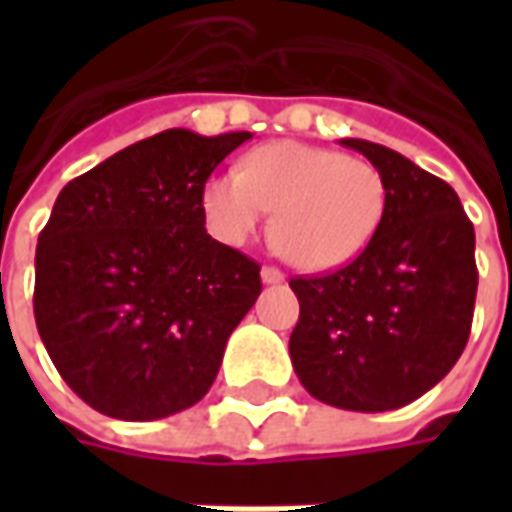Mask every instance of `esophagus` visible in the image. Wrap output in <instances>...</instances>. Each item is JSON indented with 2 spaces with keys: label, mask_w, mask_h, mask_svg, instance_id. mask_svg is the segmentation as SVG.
I'll return each mask as SVG.
<instances>
[{
  "label": "esophagus",
  "mask_w": 512,
  "mask_h": 512,
  "mask_svg": "<svg viewBox=\"0 0 512 512\" xmlns=\"http://www.w3.org/2000/svg\"><path fill=\"white\" fill-rule=\"evenodd\" d=\"M260 277H263V282H266V285H279V282L285 279V274H282V271L274 266H263Z\"/></svg>",
  "instance_id": "34e87169"
}]
</instances>
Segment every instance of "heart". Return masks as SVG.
Segmentation results:
<instances>
[{
  "instance_id": "heart-1",
  "label": "heart",
  "mask_w": 512,
  "mask_h": 512,
  "mask_svg": "<svg viewBox=\"0 0 512 512\" xmlns=\"http://www.w3.org/2000/svg\"><path fill=\"white\" fill-rule=\"evenodd\" d=\"M389 189L367 158L307 142H268L238 169L219 172L202 189L211 230L227 244H244L277 211L271 241L304 271H332L351 263L386 216Z\"/></svg>"
}]
</instances>
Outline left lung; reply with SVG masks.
<instances>
[{
  "label": "left lung",
  "mask_w": 512,
  "mask_h": 512,
  "mask_svg": "<svg viewBox=\"0 0 512 512\" xmlns=\"http://www.w3.org/2000/svg\"><path fill=\"white\" fill-rule=\"evenodd\" d=\"M343 145L381 169L386 216L348 266L290 279V359L321 403L376 414L422 397L461 359L477 296L474 227L450 183L376 142Z\"/></svg>",
  "instance_id": "8db88e82"
}]
</instances>
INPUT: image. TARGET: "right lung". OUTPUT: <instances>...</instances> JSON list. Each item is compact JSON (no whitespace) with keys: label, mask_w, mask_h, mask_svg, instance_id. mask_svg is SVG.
<instances>
[{"label":"right lung","mask_w":512,"mask_h":512,"mask_svg":"<svg viewBox=\"0 0 512 512\" xmlns=\"http://www.w3.org/2000/svg\"><path fill=\"white\" fill-rule=\"evenodd\" d=\"M249 131L169 128L73 178L35 252V323L62 381L147 422L211 389L260 266L205 230L202 189Z\"/></svg>","instance_id":"1"}]
</instances>
